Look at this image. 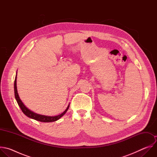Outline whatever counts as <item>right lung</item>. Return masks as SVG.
<instances>
[{"mask_svg":"<svg viewBox=\"0 0 157 157\" xmlns=\"http://www.w3.org/2000/svg\"><path fill=\"white\" fill-rule=\"evenodd\" d=\"M14 93H15V99L19 105V107H20L21 110L23 112L24 114L27 116V117L35 119L36 121H40V122H55L58 121V119H59L63 116L64 115V114L66 113L67 110L69 109L70 105H68V106L67 107L66 109L63 112V113H61V114L56 116H43V115H40V114H36L35 113H33V111L30 110V109H29L24 104V103L22 102V101H21V99L19 98L18 92H17V75L15 76V81H14Z\"/></svg>","mask_w":157,"mask_h":157,"instance_id":"right-lung-1","label":"right lung"}]
</instances>
